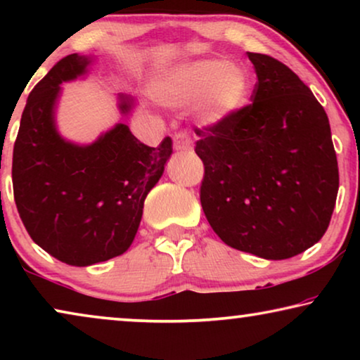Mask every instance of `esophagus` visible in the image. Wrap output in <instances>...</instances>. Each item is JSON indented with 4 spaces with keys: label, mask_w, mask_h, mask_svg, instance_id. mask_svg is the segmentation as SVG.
<instances>
[{
    "label": "esophagus",
    "mask_w": 360,
    "mask_h": 360,
    "mask_svg": "<svg viewBox=\"0 0 360 360\" xmlns=\"http://www.w3.org/2000/svg\"><path fill=\"white\" fill-rule=\"evenodd\" d=\"M190 147H191L190 136L186 134L185 131L175 132V134H174V149L180 150V152H185V150H190Z\"/></svg>",
    "instance_id": "34e87169"
}]
</instances>
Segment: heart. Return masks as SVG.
Listing matches in <instances>:
<instances>
[{
	"label": "heart",
	"instance_id": "b5f03b06",
	"mask_svg": "<svg viewBox=\"0 0 360 360\" xmlns=\"http://www.w3.org/2000/svg\"><path fill=\"white\" fill-rule=\"evenodd\" d=\"M157 96L174 106L200 105L210 124L228 121L248 105L249 75L226 60H201L169 73L157 83Z\"/></svg>",
	"mask_w": 360,
	"mask_h": 360
}]
</instances>
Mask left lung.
Wrapping results in <instances>:
<instances>
[{"label":"left lung","mask_w":360,"mask_h":360,"mask_svg":"<svg viewBox=\"0 0 360 360\" xmlns=\"http://www.w3.org/2000/svg\"><path fill=\"white\" fill-rule=\"evenodd\" d=\"M248 57L257 73L252 103L195 127L200 201L224 244L290 259L326 233L339 188L336 150L326 111L297 73L265 53Z\"/></svg>","instance_id":"obj_1"}]
</instances>
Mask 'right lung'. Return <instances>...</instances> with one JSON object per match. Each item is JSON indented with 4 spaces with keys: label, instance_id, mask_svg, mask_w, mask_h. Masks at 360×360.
<instances>
[{
    "label": "right lung",
    "instance_id": "1",
    "mask_svg": "<svg viewBox=\"0 0 360 360\" xmlns=\"http://www.w3.org/2000/svg\"><path fill=\"white\" fill-rule=\"evenodd\" d=\"M88 63L86 57L70 53L32 88L13 150L14 201L29 236L77 267L129 249L146 196L172 154L169 136L149 147L126 124L86 147L60 139L53 126L58 85L82 75ZM129 108V98H122V112Z\"/></svg>",
    "mask_w": 360,
    "mask_h": 360
}]
</instances>
